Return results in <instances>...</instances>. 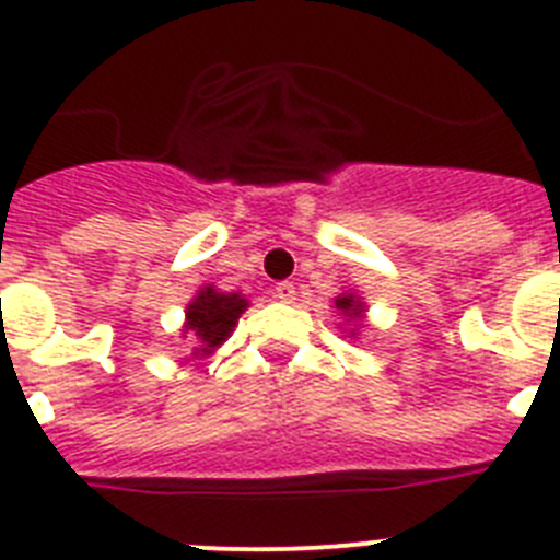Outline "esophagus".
Listing matches in <instances>:
<instances>
[{
    "label": "esophagus",
    "mask_w": 560,
    "mask_h": 560,
    "mask_svg": "<svg viewBox=\"0 0 560 560\" xmlns=\"http://www.w3.org/2000/svg\"><path fill=\"white\" fill-rule=\"evenodd\" d=\"M275 296H277V300H280V303H294V300H296L294 283H277Z\"/></svg>",
    "instance_id": "esophagus-1"
}]
</instances>
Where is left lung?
Instances as JSON below:
<instances>
[{
	"label": "left lung",
	"instance_id": "8db88e82",
	"mask_svg": "<svg viewBox=\"0 0 560 560\" xmlns=\"http://www.w3.org/2000/svg\"><path fill=\"white\" fill-rule=\"evenodd\" d=\"M334 308L339 311L341 319H345V325H350V339H355V336H359V325H364V311H368L364 300H361L355 291L345 289L334 300Z\"/></svg>",
	"mask_w": 560,
	"mask_h": 560
}]
</instances>
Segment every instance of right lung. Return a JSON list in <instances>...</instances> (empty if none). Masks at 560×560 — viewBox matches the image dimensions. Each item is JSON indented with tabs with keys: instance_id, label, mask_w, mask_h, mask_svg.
I'll return each instance as SVG.
<instances>
[{
	"instance_id": "obj_1",
	"label": "right lung",
	"mask_w": 560,
	"mask_h": 560,
	"mask_svg": "<svg viewBox=\"0 0 560 560\" xmlns=\"http://www.w3.org/2000/svg\"><path fill=\"white\" fill-rule=\"evenodd\" d=\"M249 308L241 291H221L205 283L185 308L182 339L192 341V359H210L235 330L241 314Z\"/></svg>"
}]
</instances>
